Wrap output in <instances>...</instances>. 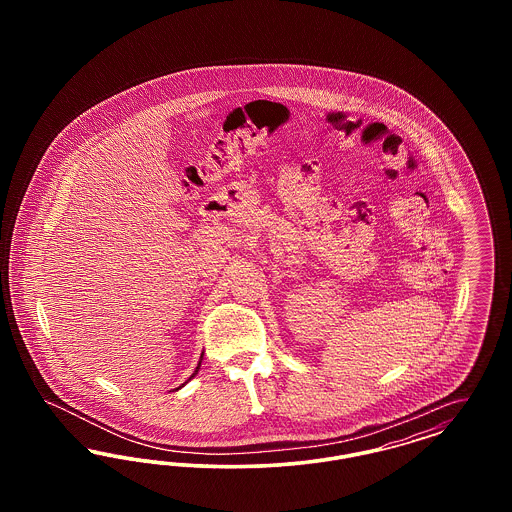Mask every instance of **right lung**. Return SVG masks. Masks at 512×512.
<instances>
[{
  "mask_svg": "<svg viewBox=\"0 0 512 512\" xmlns=\"http://www.w3.org/2000/svg\"><path fill=\"white\" fill-rule=\"evenodd\" d=\"M201 357H203V355H201ZM199 366H201V361H199V365H197V368H195L194 374H192V376H190V378H194L195 374H197V370H199ZM182 386H184V384H182Z\"/></svg>",
  "mask_w": 512,
  "mask_h": 512,
  "instance_id": "obj_1",
  "label": "right lung"
}]
</instances>
